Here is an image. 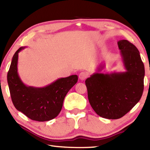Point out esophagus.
Wrapping results in <instances>:
<instances>
[{
	"label": "esophagus",
	"mask_w": 150,
	"mask_h": 150,
	"mask_svg": "<svg viewBox=\"0 0 150 150\" xmlns=\"http://www.w3.org/2000/svg\"><path fill=\"white\" fill-rule=\"evenodd\" d=\"M87 76L88 75L87 73L85 71H82L79 73V77L81 80H85V79L87 77Z\"/></svg>",
	"instance_id": "1"
}]
</instances>
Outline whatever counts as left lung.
<instances>
[{"label": "left lung", "mask_w": 150, "mask_h": 150, "mask_svg": "<svg viewBox=\"0 0 150 150\" xmlns=\"http://www.w3.org/2000/svg\"><path fill=\"white\" fill-rule=\"evenodd\" d=\"M118 45L126 71L96 73L85 81L91 106L107 119L124 116L139 102L144 91L145 69L138 50L126 40L118 41ZM103 67L100 65L98 71Z\"/></svg>", "instance_id": "8db88e82"}]
</instances>
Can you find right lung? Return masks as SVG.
Returning <instances> with one entry per match:
<instances>
[{
	"instance_id": "add662e5",
	"label": "right lung",
	"mask_w": 150,
	"mask_h": 150,
	"mask_svg": "<svg viewBox=\"0 0 150 150\" xmlns=\"http://www.w3.org/2000/svg\"><path fill=\"white\" fill-rule=\"evenodd\" d=\"M21 47L12 57L7 74L8 87L12 103L18 110L22 112L32 120L44 122L52 120L62 110L66 95L77 83L76 75L58 79L52 84L42 88L25 85L18 73V53Z\"/></svg>"
}]
</instances>
